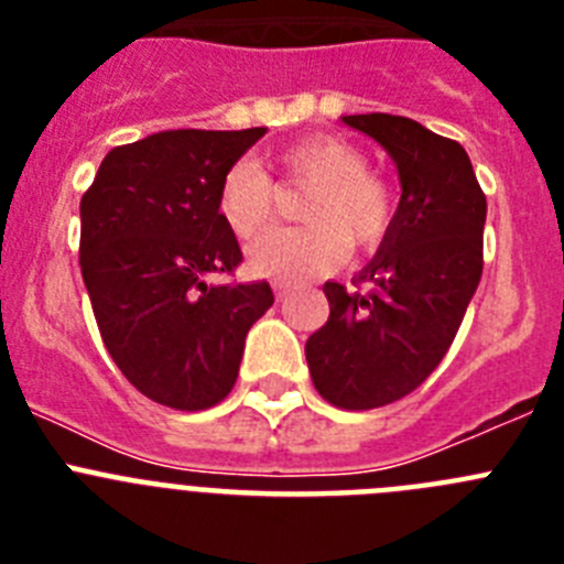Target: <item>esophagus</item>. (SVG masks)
Wrapping results in <instances>:
<instances>
[{"label":"esophagus","mask_w":564,"mask_h":564,"mask_svg":"<svg viewBox=\"0 0 564 564\" xmlns=\"http://www.w3.org/2000/svg\"><path fill=\"white\" fill-rule=\"evenodd\" d=\"M273 293H276V299H285V293H288L285 282H273Z\"/></svg>","instance_id":"34e87169"}]
</instances>
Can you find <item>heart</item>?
Listing matches in <instances>:
<instances>
[{
	"instance_id": "1",
	"label": "heart",
	"mask_w": 564,
	"mask_h": 564,
	"mask_svg": "<svg viewBox=\"0 0 564 564\" xmlns=\"http://www.w3.org/2000/svg\"><path fill=\"white\" fill-rule=\"evenodd\" d=\"M282 181L307 186L299 208L302 228H276L253 239L248 268L257 276L311 279L330 273L347 253H367L381 246L395 223V192L372 172L364 149L338 134L302 138L273 154ZM276 188L259 166L239 161L223 174L217 214L239 239L259 234L271 223Z\"/></svg>"
}]
</instances>
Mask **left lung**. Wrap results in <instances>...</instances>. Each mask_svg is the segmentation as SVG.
Returning a JSON list of instances; mask_svg holds the SVG:
<instances>
[{
    "mask_svg": "<svg viewBox=\"0 0 564 564\" xmlns=\"http://www.w3.org/2000/svg\"><path fill=\"white\" fill-rule=\"evenodd\" d=\"M398 166L395 223L370 265L367 291L327 282L330 316L305 344L318 395L338 410H376L410 395L443 361L480 285L486 194L466 149L412 118L344 115Z\"/></svg>",
    "mask_w": 564,
    "mask_h": 564,
    "instance_id": "obj_1",
    "label": "left lung"
}]
</instances>
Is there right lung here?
Segmentation results:
<instances>
[{
    "mask_svg": "<svg viewBox=\"0 0 564 564\" xmlns=\"http://www.w3.org/2000/svg\"><path fill=\"white\" fill-rule=\"evenodd\" d=\"M169 129L115 147L82 197V276L98 330L134 390L172 410L231 392L268 282L208 285L242 262L217 214L223 174L265 134Z\"/></svg>",
    "mask_w": 564,
    "mask_h": 564,
    "instance_id": "add662e5",
    "label": "right lung"
}]
</instances>
